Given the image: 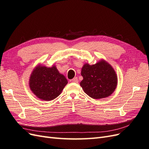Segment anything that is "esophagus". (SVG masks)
<instances>
[{
	"label": "esophagus",
	"mask_w": 149,
	"mask_h": 149,
	"mask_svg": "<svg viewBox=\"0 0 149 149\" xmlns=\"http://www.w3.org/2000/svg\"><path fill=\"white\" fill-rule=\"evenodd\" d=\"M70 82H71V83H78V78L77 77H75V78H74L73 79H71L70 81Z\"/></svg>",
	"instance_id": "34e87169"
}]
</instances>
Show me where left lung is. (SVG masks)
Returning a JSON list of instances; mask_svg holds the SVG:
<instances>
[{"mask_svg": "<svg viewBox=\"0 0 149 149\" xmlns=\"http://www.w3.org/2000/svg\"><path fill=\"white\" fill-rule=\"evenodd\" d=\"M80 85L85 93L94 99L109 96L114 91L118 78L112 67L102 60L93 65L85 64L81 70Z\"/></svg>", "mask_w": 149, "mask_h": 149, "instance_id": "1", "label": "left lung"}]
</instances>
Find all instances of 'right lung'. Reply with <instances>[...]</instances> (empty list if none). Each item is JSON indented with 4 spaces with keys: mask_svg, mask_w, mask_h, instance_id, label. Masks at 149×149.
<instances>
[{
    "mask_svg": "<svg viewBox=\"0 0 149 149\" xmlns=\"http://www.w3.org/2000/svg\"><path fill=\"white\" fill-rule=\"evenodd\" d=\"M68 81L60 74L56 66H38L31 73L30 88L40 100L51 101L60 95Z\"/></svg>",
    "mask_w": 149,
    "mask_h": 149,
    "instance_id": "add662e5",
    "label": "right lung"
}]
</instances>
